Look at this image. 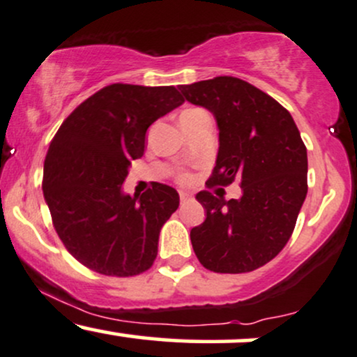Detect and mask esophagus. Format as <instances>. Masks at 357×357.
<instances>
[{
	"label": "esophagus",
	"instance_id": "obj_1",
	"mask_svg": "<svg viewBox=\"0 0 357 357\" xmlns=\"http://www.w3.org/2000/svg\"><path fill=\"white\" fill-rule=\"evenodd\" d=\"M180 195V202H187V200L192 199V194H188V192H178Z\"/></svg>",
	"mask_w": 357,
	"mask_h": 357
}]
</instances>
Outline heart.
Returning <instances> with one entry per match:
<instances>
[{"mask_svg": "<svg viewBox=\"0 0 357 357\" xmlns=\"http://www.w3.org/2000/svg\"><path fill=\"white\" fill-rule=\"evenodd\" d=\"M182 180H187V175H182Z\"/></svg>", "mask_w": 357, "mask_h": 357, "instance_id": "b5f03b06", "label": "heart"}]
</instances>
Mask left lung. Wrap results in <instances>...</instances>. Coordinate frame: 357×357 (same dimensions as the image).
I'll use <instances>...</instances> for the list:
<instances>
[{
    "mask_svg": "<svg viewBox=\"0 0 357 357\" xmlns=\"http://www.w3.org/2000/svg\"><path fill=\"white\" fill-rule=\"evenodd\" d=\"M187 102L207 108L219 128V152L208 185L241 180V199H195L207 212L190 230L205 269L242 274L262 267L292 236L307 195V150L291 113L272 96L234 77L180 86Z\"/></svg>",
    "mask_w": 357,
    "mask_h": 357,
    "instance_id": "1",
    "label": "left lung"
}]
</instances>
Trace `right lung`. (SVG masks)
<instances>
[{"mask_svg":"<svg viewBox=\"0 0 357 357\" xmlns=\"http://www.w3.org/2000/svg\"><path fill=\"white\" fill-rule=\"evenodd\" d=\"M182 103L175 86L113 83L75 108L53 137L45 200L63 245L88 269L128 278L152 267L178 194L155 182L142 197H130L121 183L145 152L150 125Z\"/></svg>","mask_w":357,"mask_h":357,"instance_id":"1","label":"right lung"}]
</instances>
